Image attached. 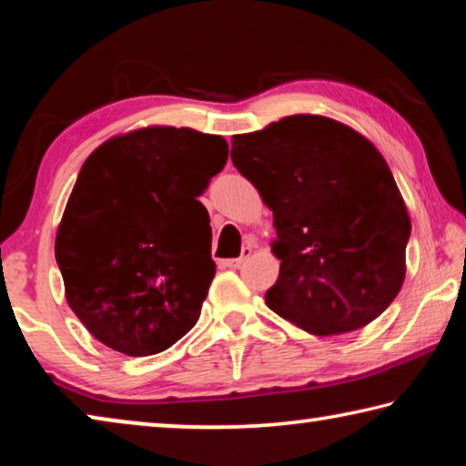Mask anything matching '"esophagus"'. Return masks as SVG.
Returning <instances> with one entry per match:
<instances>
[{
    "mask_svg": "<svg viewBox=\"0 0 466 466\" xmlns=\"http://www.w3.org/2000/svg\"><path fill=\"white\" fill-rule=\"evenodd\" d=\"M250 252H252L250 247H244L242 255L238 258H228V261H222V267H228V269H238V267L250 257Z\"/></svg>",
    "mask_w": 466,
    "mask_h": 466,
    "instance_id": "obj_1",
    "label": "esophagus"
}]
</instances>
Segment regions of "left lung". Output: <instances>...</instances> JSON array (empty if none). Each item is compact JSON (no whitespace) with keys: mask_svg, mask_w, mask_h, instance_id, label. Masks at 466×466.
I'll list each match as a JSON object with an SVG mask.
<instances>
[{"mask_svg":"<svg viewBox=\"0 0 466 466\" xmlns=\"http://www.w3.org/2000/svg\"><path fill=\"white\" fill-rule=\"evenodd\" d=\"M230 156L273 211L281 265L265 304L312 335L380 317L405 281L411 219L372 141L329 116L291 115L234 136Z\"/></svg>","mask_w":466,"mask_h":466,"instance_id":"8db88e82","label":"left lung"}]
</instances>
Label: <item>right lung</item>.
<instances>
[{"label": "right lung", "mask_w": 466, "mask_h": 466, "mask_svg": "<svg viewBox=\"0 0 466 466\" xmlns=\"http://www.w3.org/2000/svg\"><path fill=\"white\" fill-rule=\"evenodd\" d=\"M228 144L188 127L136 129L86 157L55 238L69 309L110 350L154 356L199 320L216 263L197 201Z\"/></svg>", "instance_id": "obj_1"}]
</instances>
